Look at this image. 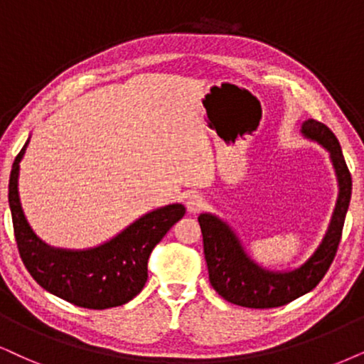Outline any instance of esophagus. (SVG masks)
I'll list each match as a JSON object with an SVG mask.
<instances>
[{
    "label": "esophagus",
    "mask_w": 364,
    "mask_h": 364,
    "mask_svg": "<svg viewBox=\"0 0 364 364\" xmlns=\"http://www.w3.org/2000/svg\"><path fill=\"white\" fill-rule=\"evenodd\" d=\"M203 208H205V198L203 196L191 195L186 200V210L190 211V213H198V211L203 210Z\"/></svg>",
    "instance_id": "1"
}]
</instances>
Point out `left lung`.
Returning <instances> with one entry per match:
<instances>
[{"label": "left lung", "mask_w": 364, "mask_h": 364, "mask_svg": "<svg viewBox=\"0 0 364 364\" xmlns=\"http://www.w3.org/2000/svg\"><path fill=\"white\" fill-rule=\"evenodd\" d=\"M301 134L304 139L317 142L328 151L338 181V198L328 228L314 252L302 264L285 270L264 267L248 254L242 238L227 220L210 211H203L198 216L203 233L210 284L225 301L232 304L252 309H269L287 304L311 292L328 272L334 259L351 200V174L339 141L329 127L314 119H307L302 122Z\"/></svg>", "instance_id": "left-lung-1"}]
</instances>
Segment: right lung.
Segmentation results:
<instances>
[{
	"mask_svg": "<svg viewBox=\"0 0 364 364\" xmlns=\"http://www.w3.org/2000/svg\"><path fill=\"white\" fill-rule=\"evenodd\" d=\"M28 142L30 137L13 163L8 186L15 238L26 270L45 291L73 306L109 309L126 304L142 291L148 280L151 250L183 218L185 206L171 203L151 210L95 247L48 245L26 220L18 191L20 163Z\"/></svg>",
	"mask_w": 364,
	"mask_h": 364,
	"instance_id": "add662e5",
	"label": "right lung"
}]
</instances>
